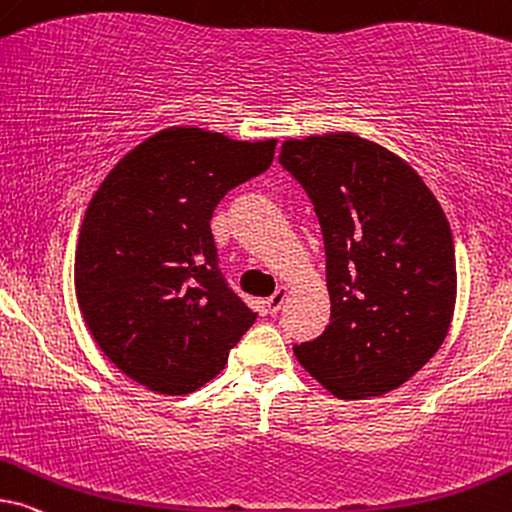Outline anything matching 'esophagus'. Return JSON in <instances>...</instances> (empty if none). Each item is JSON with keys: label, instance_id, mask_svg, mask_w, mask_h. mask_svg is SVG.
Here are the masks:
<instances>
[{"label": "esophagus", "instance_id": "obj_1", "mask_svg": "<svg viewBox=\"0 0 512 512\" xmlns=\"http://www.w3.org/2000/svg\"><path fill=\"white\" fill-rule=\"evenodd\" d=\"M287 296H289V289H287V287H280V289L275 291V294H272V296L268 298V301H265V310H268L270 315L280 313L284 301H287Z\"/></svg>", "mask_w": 512, "mask_h": 512}]
</instances>
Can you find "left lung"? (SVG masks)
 <instances>
[{"mask_svg": "<svg viewBox=\"0 0 512 512\" xmlns=\"http://www.w3.org/2000/svg\"><path fill=\"white\" fill-rule=\"evenodd\" d=\"M280 164L320 218L331 322L294 345L338 400L407 383L447 338L456 256L447 216L402 157L350 131L289 138Z\"/></svg>", "mask_w": 512, "mask_h": 512, "instance_id": "8db88e82", "label": "left lung"}]
</instances>
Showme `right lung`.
<instances>
[{"mask_svg": "<svg viewBox=\"0 0 512 512\" xmlns=\"http://www.w3.org/2000/svg\"><path fill=\"white\" fill-rule=\"evenodd\" d=\"M275 145L169 126L91 197L75 254L79 310L105 357L152 393H195L256 320L218 270L209 221L225 192L270 167Z\"/></svg>", "mask_w": 512, "mask_h": 512, "instance_id": "add662e5", "label": "right lung"}]
</instances>
